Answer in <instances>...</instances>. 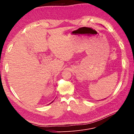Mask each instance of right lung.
Instances as JSON below:
<instances>
[{"instance_id": "1", "label": "right lung", "mask_w": 134, "mask_h": 134, "mask_svg": "<svg viewBox=\"0 0 134 134\" xmlns=\"http://www.w3.org/2000/svg\"><path fill=\"white\" fill-rule=\"evenodd\" d=\"M52 102H53V101H52V102H51V103H52Z\"/></svg>"}]
</instances>
